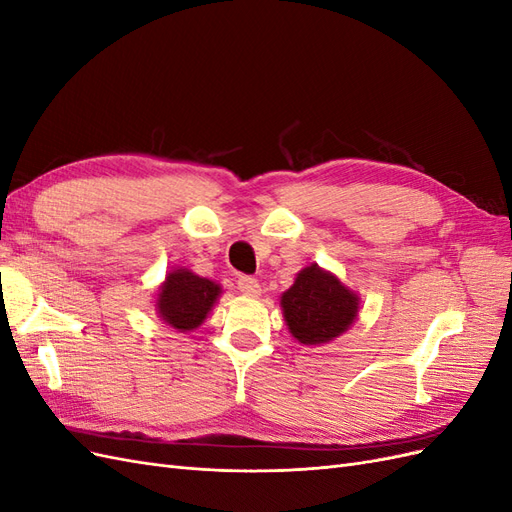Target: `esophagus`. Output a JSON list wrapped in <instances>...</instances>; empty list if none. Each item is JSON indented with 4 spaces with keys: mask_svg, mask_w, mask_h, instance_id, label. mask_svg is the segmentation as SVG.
Listing matches in <instances>:
<instances>
[{
    "mask_svg": "<svg viewBox=\"0 0 512 512\" xmlns=\"http://www.w3.org/2000/svg\"><path fill=\"white\" fill-rule=\"evenodd\" d=\"M237 284H239V290L243 294H247V297H258V294H260V284H258L256 277H252V275H241Z\"/></svg>",
    "mask_w": 512,
    "mask_h": 512,
    "instance_id": "esophagus-1",
    "label": "esophagus"
}]
</instances>
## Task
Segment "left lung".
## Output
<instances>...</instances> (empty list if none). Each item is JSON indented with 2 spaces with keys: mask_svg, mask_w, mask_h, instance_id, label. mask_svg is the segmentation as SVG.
<instances>
[{
  "mask_svg": "<svg viewBox=\"0 0 512 512\" xmlns=\"http://www.w3.org/2000/svg\"><path fill=\"white\" fill-rule=\"evenodd\" d=\"M284 318L301 344H324L342 335L359 314V299L335 275L305 267L282 294Z\"/></svg>",
  "mask_w": 512,
  "mask_h": 512,
  "instance_id": "obj_1",
  "label": "left lung"
}]
</instances>
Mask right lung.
I'll return each instance as SVG.
<instances>
[{
  "mask_svg": "<svg viewBox=\"0 0 512 512\" xmlns=\"http://www.w3.org/2000/svg\"><path fill=\"white\" fill-rule=\"evenodd\" d=\"M220 286L188 269L168 273L158 294V312L173 329L192 331L203 322L220 297Z\"/></svg>",
  "mask_w": 512,
  "mask_h": 512,
  "instance_id": "right-lung-1",
  "label": "right lung"
}]
</instances>
